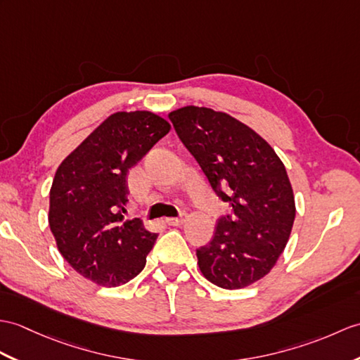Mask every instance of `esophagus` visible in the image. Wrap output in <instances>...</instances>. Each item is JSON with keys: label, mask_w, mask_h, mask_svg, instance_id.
<instances>
[{"label": "esophagus", "mask_w": 360, "mask_h": 360, "mask_svg": "<svg viewBox=\"0 0 360 360\" xmlns=\"http://www.w3.org/2000/svg\"><path fill=\"white\" fill-rule=\"evenodd\" d=\"M187 219V214L186 213H181L179 216H176V218H169L165 222L169 225H174V227H179V225H182L184 222H186Z\"/></svg>", "instance_id": "esophagus-1"}]
</instances>
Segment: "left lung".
<instances>
[{
  "instance_id": "8db88e82",
  "label": "left lung",
  "mask_w": 360,
  "mask_h": 360,
  "mask_svg": "<svg viewBox=\"0 0 360 360\" xmlns=\"http://www.w3.org/2000/svg\"><path fill=\"white\" fill-rule=\"evenodd\" d=\"M182 144L233 213L196 250L205 279L225 290L252 285L278 262L293 229L296 205L285 165L271 146L224 112L187 105L169 113Z\"/></svg>"
}]
</instances>
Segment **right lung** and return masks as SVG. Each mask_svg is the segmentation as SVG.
Masks as SVG:
<instances>
[{
  "label": "right lung",
  "mask_w": 360,
  "mask_h": 360,
  "mask_svg": "<svg viewBox=\"0 0 360 360\" xmlns=\"http://www.w3.org/2000/svg\"><path fill=\"white\" fill-rule=\"evenodd\" d=\"M169 131L152 112L113 113L58 167L50 230L72 269L98 285H122L146 266L158 235L139 218L124 219L127 173Z\"/></svg>",
  "instance_id": "obj_1"
}]
</instances>
